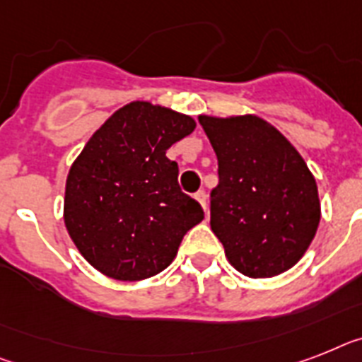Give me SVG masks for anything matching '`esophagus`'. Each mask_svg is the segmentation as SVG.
<instances>
[{"label":"esophagus","instance_id":"1","mask_svg":"<svg viewBox=\"0 0 362 362\" xmlns=\"http://www.w3.org/2000/svg\"><path fill=\"white\" fill-rule=\"evenodd\" d=\"M194 198L198 199V203L203 207V211L207 213V194H205V190H198V192L194 194Z\"/></svg>","mask_w":362,"mask_h":362}]
</instances>
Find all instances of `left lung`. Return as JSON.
<instances>
[{"instance_id":"1","label":"left lung","mask_w":362,"mask_h":362,"mask_svg":"<svg viewBox=\"0 0 362 362\" xmlns=\"http://www.w3.org/2000/svg\"><path fill=\"white\" fill-rule=\"evenodd\" d=\"M218 159L211 229L229 264L253 279L291 270L309 250L322 209L300 151L257 115H199Z\"/></svg>"}]
</instances>
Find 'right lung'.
Returning <instances> with one entry per match:
<instances>
[{
  "label": "right lung",
  "mask_w": 362,
  "mask_h": 362,
  "mask_svg": "<svg viewBox=\"0 0 362 362\" xmlns=\"http://www.w3.org/2000/svg\"><path fill=\"white\" fill-rule=\"evenodd\" d=\"M196 129L192 116L131 101L107 118L71 163L64 226L103 276L142 281L168 268L203 209L177 185L166 149Z\"/></svg>",
  "instance_id": "right-lung-1"
}]
</instances>
